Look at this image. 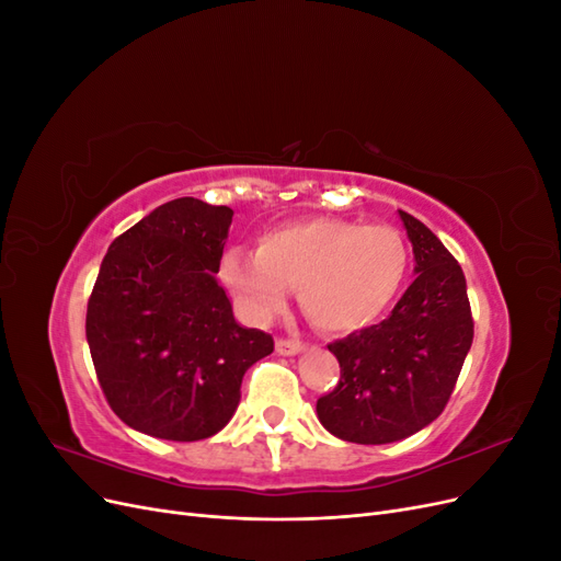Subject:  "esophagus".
<instances>
[{"label": "esophagus", "instance_id": "obj_1", "mask_svg": "<svg viewBox=\"0 0 561 561\" xmlns=\"http://www.w3.org/2000/svg\"><path fill=\"white\" fill-rule=\"evenodd\" d=\"M301 342L297 339H276V353L278 355H297L301 351Z\"/></svg>", "mask_w": 561, "mask_h": 561}]
</instances>
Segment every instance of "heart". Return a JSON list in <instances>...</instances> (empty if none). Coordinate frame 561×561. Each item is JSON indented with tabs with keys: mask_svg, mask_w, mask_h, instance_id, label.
<instances>
[{
	"mask_svg": "<svg viewBox=\"0 0 561 561\" xmlns=\"http://www.w3.org/2000/svg\"><path fill=\"white\" fill-rule=\"evenodd\" d=\"M410 252L390 227L313 217L264 231L254 252L233 248L222 278L254 318L283 309L297 287L301 311L325 332H355L379 320L400 295Z\"/></svg>",
	"mask_w": 561,
	"mask_h": 561,
	"instance_id": "1",
	"label": "heart"
}]
</instances>
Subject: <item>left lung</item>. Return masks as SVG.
<instances>
[{"label": "left lung", "mask_w": 561, "mask_h": 561, "mask_svg": "<svg viewBox=\"0 0 561 561\" xmlns=\"http://www.w3.org/2000/svg\"><path fill=\"white\" fill-rule=\"evenodd\" d=\"M414 250V283L379 325L330 344L342 367L316 412L334 437L388 445L426 428L456 386L472 344L466 276L416 217L398 210Z\"/></svg>", "instance_id": "left-lung-1"}]
</instances>
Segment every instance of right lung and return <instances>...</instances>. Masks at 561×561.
<instances>
[{"label": "right lung", "instance_id": "1", "mask_svg": "<svg viewBox=\"0 0 561 561\" xmlns=\"http://www.w3.org/2000/svg\"><path fill=\"white\" fill-rule=\"evenodd\" d=\"M233 210L184 196L110 245L87 311L100 388L126 426L196 443L222 431L271 334L236 322L215 274Z\"/></svg>", "mask_w": 561, "mask_h": 561}]
</instances>
